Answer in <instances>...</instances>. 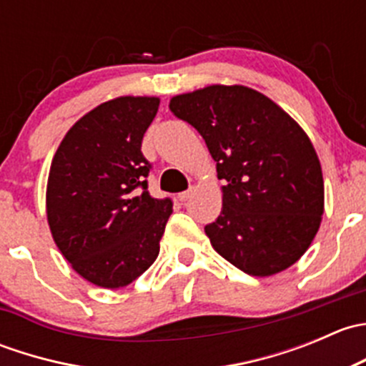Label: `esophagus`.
<instances>
[{"mask_svg": "<svg viewBox=\"0 0 366 366\" xmlns=\"http://www.w3.org/2000/svg\"><path fill=\"white\" fill-rule=\"evenodd\" d=\"M191 194H193V187H189V189L184 191V193H179V200L180 202H187L191 198Z\"/></svg>", "mask_w": 366, "mask_h": 366, "instance_id": "esophagus-1", "label": "esophagus"}]
</instances>
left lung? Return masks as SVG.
Wrapping results in <instances>:
<instances>
[{
  "instance_id": "obj_1",
  "label": "left lung",
  "mask_w": 366,
  "mask_h": 366,
  "mask_svg": "<svg viewBox=\"0 0 366 366\" xmlns=\"http://www.w3.org/2000/svg\"><path fill=\"white\" fill-rule=\"evenodd\" d=\"M169 109L193 125L224 180L223 209L205 234L217 253L252 276H271L308 249L324 212L319 157L278 104L246 86L177 95Z\"/></svg>"
}]
</instances>
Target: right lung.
I'll use <instances>...</instances> for the list:
<instances>
[{
  "label": "right lung",
  "mask_w": 366,
  "mask_h": 366,
  "mask_svg": "<svg viewBox=\"0 0 366 366\" xmlns=\"http://www.w3.org/2000/svg\"><path fill=\"white\" fill-rule=\"evenodd\" d=\"M156 97H118L70 127L51 162L47 221L74 271L104 289L134 282L159 254L172 198L149 193L143 134Z\"/></svg>",
  "instance_id": "add662e5"
}]
</instances>
